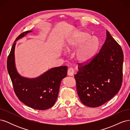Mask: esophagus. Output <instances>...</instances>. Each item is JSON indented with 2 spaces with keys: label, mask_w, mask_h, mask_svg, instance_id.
Returning <instances> with one entry per match:
<instances>
[{
  "label": "esophagus",
  "mask_w": 130,
  "mask_h": 130,
  "mask_svg": "<svg viewBox=\"0 0 130 130\" xmlns=\"http://www.w3.org/2000/svg\"><path fill=\"white\" fill-rule=\"evenodd\" d=\"M68 75L69 76H73L74 74V69L72 68H70L68 69Z\"/></svg>",
  "instance_id": "34e87169"
}]
</instances>
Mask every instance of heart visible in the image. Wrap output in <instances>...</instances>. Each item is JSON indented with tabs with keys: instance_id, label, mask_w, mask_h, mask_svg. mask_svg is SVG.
<instances>
[{
	"instance_id": "obj_1",
	"label": "heart",
	"mask_w": 130,
	"mask_h": 130,
	"mask_svg": "<svg viewBox=\"0 0 130 130\" xmlns=\"http://www.w3.org/2000/svg\"><path fill=\"white\" fill-rule=\"evenodd\" d=\"M100 45L99 38L82 30L75 31L66 42V48L68 50L78 48L75 53V57L82 63L91 61L96 55Z\"/></svg>"
}]
</instances>
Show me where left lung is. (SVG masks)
Returning a JSON list of instances; mask_svg holds the SVG:
<instances>
[{"mask_svg": "<svg viewBox=\"0 0 130 130\" xmlns=\"http://www.w3.org/2000/svg\"><path fill=\"white\" fill-rule=\"evenodd\" d=\"M124 54L107 30L103 46L89 63L78 64L75 75L78 95L85 105L96 107L118 93L123 80Z\"/></svg>", "mask_w": 130, "mask_h": 130, "instance_id": "1", "label": "left lung"}]
</instances>
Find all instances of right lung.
Instances as JSON below:
<instances>
[{"mask_svg": "<svg viewBox=\"0 0 130 130\" xmlns=\"http://www.w3.org/2000/svg\"><path fill=\"white\" fill-rule=\"evenodd\" d=\"M31 32L32 31H25L15 40L7 58V71L19 100L32 108L45 110L51 108L55 103L61 81L67 76L68 67L52 68L34 78L21 75L15 63V46L16 41Z\"/></svg>", "mask_w": 130, "mask_h": 130, "instance_id": "add662e5", "label": "right lung"}]
</instances>
